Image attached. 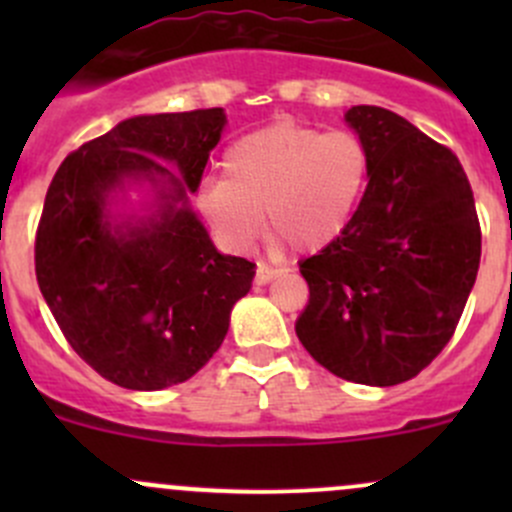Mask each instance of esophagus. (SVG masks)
I'll use <instances>...</instances> for the list:
<instances>
[{"label": "esophagus", "mask_w": 512, "mask_h": 512, "mask_svg": "<svg viewBox=\"0 0 512 512\" xmlns=\"http://www.w3.org/2000/svg\"><path fill=\"white\" fill-rule=\"evenodd\" d=\"M277 272L280 270H275V267H270V265H257V272H255V282L257 285H267V282L272 280V277H277Z\"/></svg>", "instance_id": "esophagus-1"}]
</instances>
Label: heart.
<instances>
[{"label": "heart", "mask_w": 512, "mask_h": 512, "mask_svg": "<svg viewBox=\"0 0 512 512\" xmlns=\"http://www.w3.org/2000/svg\"><path fill=\"white\" fill-rule=\"evenodd\" d=\"M225 180L200 195V210L227 247L252 245L267 213L272 235L317 252L347 230L369 178L356 133L280 121L237 138L223 156Z\"/></svg>", "instance_id": "1"}]
</instances>
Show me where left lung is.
<instances>
[{
	"mask_svg": "<svg viewBox=\"0 0 512 512\" xmlns=\"http://www.w3.org/2000/svg\"><path fill=\"white\" fill-rule=\"evenodd\" d=\"M369 185L347 230L299 262L309 304L294 332L334 376L414 379L451 342L476 285L480 225L463 165L399 113L352 106Z\"/></svg>",
	"mask_w": 512,
	"mask_h": 512,
	"instance_id": "1",
	"label": "left lung"
}]
</instances>
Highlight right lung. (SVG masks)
<instances>
[{
  "instance_id": "1",
  "label": "right lung",
  "mask_w": 512,
  "mask_h": 512,
  "mask_svg": "<svg viewBox=\"0 0 512 512\" xmlns=\"http://www.w3.org/2000/svg\"><path fill=\"white\" fill-rule=\"evenodd\" d=\"M225 123L223 108L126 118L69 153L46 190L36 282L71 349L123 389L188 381L252 287L255 265L215 250L190 208ZM133 184L154 200L116 214Z\"/></svg>"
}]
</instances>
